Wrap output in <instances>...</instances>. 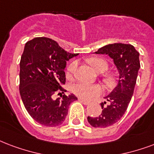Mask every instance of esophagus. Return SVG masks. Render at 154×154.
I'll use <instances>...</instances> for the list:
<instances>
[{
  "mask_svg": "<svg viewBox=\"0 0 154 154\" xmlns=\"http://www.w3.org/2000/svg\"><path fill=\"white\" fill-rule=\"evenodd\" d=\"M78 100L81 102V103H82L84 105H89L90 104V102H88V101H85L84 100V99H82V98H78Z\"/></svg>",
  "mask_w": 154,
  "mask_h": 154,
  "instance_id": "1",
  "label": "esophagus"
}]
</instances>
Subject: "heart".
Here are the masks:
<instances>
[{"label": "heart", "mask_w": 154, "mask_h": 154, "mask_svg": "<svg viewBox=\"0 0 154 154\" xmlns=\"http://www.w3.org/2000/svg\"><path fill=\"white\" fill-rule=\"evenodd\" d=\"M89 63L96 72H103L108 68L107 63L100 58H91L89 60ZM77 67V61L72 62L67 69V73L69 77H72L76 71ZM72 93L81 98L90 99V98L98 96L103 92V89L100 85L88 84L85 82H77L72 86Z\"/></svg>", "instance_id": "1"}]
</instances>
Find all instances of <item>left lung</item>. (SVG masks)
Listing matches in <instances>:
<instances>
[{"mask_svg": "<svg viewBox=\"0 0 154 154\" xmlns=\"http://www.w3.org/2000/svg\"><path fill=\"white\" fill-rule=\"evenodd\" d=\"M96 54L108 55L119 72L116 87L105 98L109 102L106 106L101 103L102 114L98 117L88 116V122L94 128H106L116 124L126 111L134 92L138 71L140 68L139 52L131 44L113 43L99 48Z\"/></svg>", "mask_w": 154, "mask_h": 154, "instance_id": "8db88e82", "label": "left lung"}]
</instances>
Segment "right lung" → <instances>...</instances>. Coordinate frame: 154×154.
<instances>
[{
	"mask_svg": "<svg viewBox=\"0 0 154 154\" xmlns=\"http://www.w3.org/2000/svg\"><path fill=\"white\" fill-rule=\"evenodd\" d=\"M78 54L67 52L56 41L38 37L26 42L20 60L19 91L26 111L47 127L60 125L74 94L65 95L66 62ZM60 95L56 99L54 95Z\"/></svg>",
	"mask_w": 154,
	"mask_h": 154,
	"instance_id": "right-lung-1",
	"label": "right lung"
}]
</instances>
